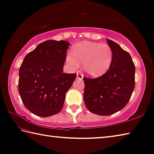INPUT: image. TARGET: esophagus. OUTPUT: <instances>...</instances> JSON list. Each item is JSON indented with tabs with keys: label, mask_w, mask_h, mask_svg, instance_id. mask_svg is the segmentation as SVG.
<instances>
[{
	"label": "esophagus",
	"mask_w": 154,
	"mask_h": 154,
	"mask_svg": "<svg viewBox=\"0 0 154 154\" xmlns=\"http://www.w3.org/2000/svg\"><path fill=\"white\" fill-rule=\"evenodd\" d=\"M77 78L80 80L83 79V74H82L81 72H77Z\"/></svg>",
	"instance_id": "1"
}]
</instances>
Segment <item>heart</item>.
I'll return each mask as SVG.
<instances>
[{
	"label": "heart",
	"instance_id": "1",
	"mask_svg": "<svg viewBox=\"0 0 154 154\" xmlns=\"http://www.w3.org/2000/svg\"><path fill=\"white\" fill-rule=\"evenodd\" d=\"M72 54L66 56V62L77 68L82 64L85 72L90 76L98 77L105 74L113 60L112 50L107 44L84 41L75 45Z\"/></svg>",
	"mask_w": 154,
	"mask_h": 154
}]
</instances>
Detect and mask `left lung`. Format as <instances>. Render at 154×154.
I'll return each instance as SVG.
<instances>
[{
    "label": "left lung",
    "instance_id": "1",
    "mask_svg": "<svg viewBox=\"0 0 154 154\" xmlns=\"http://www.w3.org/2000/svg\"><path fill=\"white\" fill-rule=\"evenodd\" d=\"M107 42L113 52L108 70L98 78H83L86 108L100 116L112 115L123 109L135 87L136 68L131 56L115 42L107 39Z\"/></svg>",
    "mask_w": 154,
    "mask_h": 154
}]
</instances>
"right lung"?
Listing matches in <instances>:
<instances>
[{
    "label": "right lung",
    "instance_id": "right-lung-1",
    "mask_svg": "<svg viewBox=\"0 0 154 154\" xmlns=\"http://www.w3.org/2000/svg\"><path fill=\"white\" fill-rule=\"evenodd\" d=\"M70 45L49 40L27 54L19 69L18 92L26 109L40 117L58 114L76 74L63 72Z\"/></svg>",
    "mask_w": 154,
    "mask_h": 154
}]
</instances>
